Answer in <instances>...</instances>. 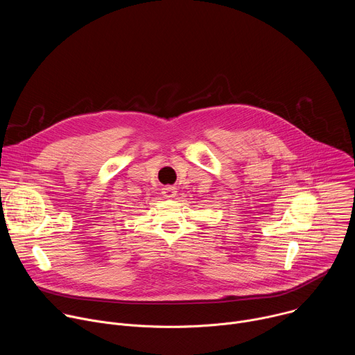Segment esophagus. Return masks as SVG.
Masks as SVG:
<instances>
[{"mask_svg": "<svg viewBox=\"0 0 355 355\" xmlns=\"http://www.w3.org/2000/svg\"><path fill=\"white\" fill-rule=\"evenodd\" d=\"M177 188L174 185H166L164 188H162V193L164 198H168V199H173L177 196Z\"/></svg>", "mask_w": 355, "mask_h": 355, "instance_id": "esophagus-1", "label": "esophagus"}]
</instances>
